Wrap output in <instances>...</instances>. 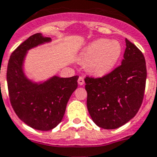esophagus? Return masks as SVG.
Wrapping results in <instances>:
<instances>
[{"mask_svg": "<svg viewBox=\"0 0 157 157\" xmlns=\"http://www.w3.org/2000/svg\"><path fill=\"white\" fill-rule=\"evenodd\" d=\"M85 83V81H84V78L82 77V76H80L78 78V84L80 86H82V85H84Z\"/></svg>", "mask_w": 157, "mask_h": 157, "instance_id": "obj_1", "label": "esophagus"}]
</instances>
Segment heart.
<instances>
[{"label": "heart", "mask_w": 157, "mask_h": 157, "mask_svg": "<svg viewBox=\"0 0 157 157\" xmlns=\"http://www.w3.org/2000/svg\"><path fill=\"white\" fill-rule=\"evenodd\" d=\"M121 54L117 40L99 39L89 44L82 53L81 61L87 63V69L95 75H106L112 71Z\"/></svg>", "instance_id": "heart-1"}]
</instances>
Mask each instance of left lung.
<instances>
[{"mask_svg":"<svg viewBox=\"0 0 157 157\" xmlns=\"http://www.w3.org/2000/svg\"><path fill=\"white\" fill-rule=\"evenodd\" d=\"M121 65L99 78H85L87 109L99 127L117 129L132 119L144 97L147 66L142 52L126 39Z\"/></svg>","mask_w":157,"mask_h":157,"instance_id":"left-lung-1","label":"left lung"}]
</instances>
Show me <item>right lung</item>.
<instances>
[{
  "mask_svg": "<svg viewBox=\"0 0 157 157\" xmlns=\"http://www.w3.org/2000/svg\"><path fill=\"white\" fill-rule=\"evenodd\" d=\"M49 41L50 37H44L40 33L31 36L11 53L6 71L13 110L23 122L39 131L52 130L61 122L67 102L78 86V75L69 78L55 75L39 84L25 75L23 61L27 51Z\"/></svg>",
  "mask_w": 157,
  "mask_h": 157,
  "instance_id": "1",
  "label": "right lung"
}]
</instances>
